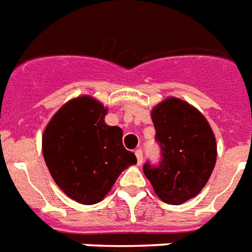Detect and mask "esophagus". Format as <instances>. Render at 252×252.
<instances>
[{
    "instance_id": "1",
    "label": "esophagus",
    "mask_w": 252,
    "mask_h": 252,
    "mask_svg": "<svg viewBox=\"0 0 252 252\" xmlns=\"http://www.w3.org/2000/svg\"><path fill=\"white\" fill-rule=\"evenodd\" d=\"M135 156H136V160H138V164L140 165L143 162V151L140 148L135 150Z\"/></svg>"
}]
</instances>
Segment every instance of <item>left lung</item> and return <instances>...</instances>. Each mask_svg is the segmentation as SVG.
Segmentation results:
<instances>
[{"label": "left lung", "mask_w": 252, "mask_h": 252, "mask_svg": "<svg viewBox=\"0 0 252 252\" xmlns=\"http://www.w3.org/2000/svg\"><path fill=\"white\" fill-rule=\"evenodd\" d=\"M160 162L147 161L143 172L158 198L182 204L206 186L216 164V139L202 113L190 104L169 97L152 110Z\"/></svg>", "instance_id": "obj_1"}]
</instances>
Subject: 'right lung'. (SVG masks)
I'll return each mask as SVG.
<instances>
[{"instance_id":"add662e5","label":"right lung","mask_w":252,"mask_h":252,"mask_svg":"<svg viewBox=\"0 0 252 252\" xmlns=\"http://www.w3.org/2000/svg\"><path fill=\"white\" fill-rule=\"evenodd\" d=\"M106 109L90 97H76L62 106L43 135L44 160L54 182L67 196L98 203L125 169L136 164L122 144V130L105 124Z\"/></svg>"}]
</instances>
